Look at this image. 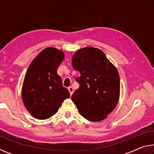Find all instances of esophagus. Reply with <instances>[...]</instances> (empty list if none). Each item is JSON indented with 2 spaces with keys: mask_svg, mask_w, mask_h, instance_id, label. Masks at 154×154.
Returning a JSON list of instances; mask_svg holds the SVG:
<instances>
[{
  "mask_svg": "<svg viewBox=\"0 0 154 154\" xmlns=\"http://www.w3.org/2000/svg\"><path fill=\"white\" fill-rule=\"evenodd\" d=\"M68 90H69V92H70V95H72V93H73V88H72V87H69V88H68Z\"/></svg>",
  "mask_w": 154,
  "mask_h": 154,
  "instance_id": "34e87169",
  "label": "esophagus"
}]
</instances>
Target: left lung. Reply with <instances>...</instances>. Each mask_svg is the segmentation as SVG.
<instances>
[{
	"instance_id": "1",
	"label": "left lung",
	"mask_w": 154,
	"mask_h": 154,
	"mask_svg": "<svg viewBox=\"0 0 154 154\" xmlns=\"http://www.w3.org/2000/svg\"><path fill=\"white\" fill-rule=\"evenodd\" d=\"M72 66L80 72L79 88L71 96L80 115L91 122L102 121L118 103L120 83L118 71L98 48L86 47L75 52Z\"/></svg>"
}]
</instances>
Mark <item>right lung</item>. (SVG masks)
Here are the masks:
<instances>
[{"label":"right lung","mask_w":154,"mask_h":154,"mask_svg":"<svg viewBox=\"0 0 154 154\" xmlns=\"http://www.w3.org/2000/svg\"><path fill=\"white\" fill-rule=\"evenodd\" d=\"M64 58L63 51L47 48L31 62L23 82L22 97L29 113L36 119H46L57 113L65 99L70 97L57 74Z\"/></svg>","instance_id":"right-lung-1"}]
</instances>
